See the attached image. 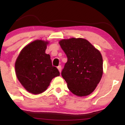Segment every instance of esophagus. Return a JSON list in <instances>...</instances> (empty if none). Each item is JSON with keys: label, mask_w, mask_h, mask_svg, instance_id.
Wrapping results in <instances>:
<instances>
[{"label": "esophagus", "mask_w": 125, "mask_h": 125, "mask_svg": "<svg viewBox=\"0 0 125 125\" xmlns=\"http://www.w3.org/2000/svg\"><path fill=\"white\" fill-rule=\"evenodd\" d=\"M57 69H59L60 73H61V66L59 65V66H57Z\"/></svg>", "instance_id": "esophagus-1"}]
</instances>
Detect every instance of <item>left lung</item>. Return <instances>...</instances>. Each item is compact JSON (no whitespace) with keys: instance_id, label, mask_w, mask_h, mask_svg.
Wrapping results in <instances>:
<instances>
[{"instance_id":"obj_1","label":"left lung","mask_w":125,"mask_h":125,"mask_svg":"<svg viewBox=\"0 0 125 125\" xmlns=\"http://www.w3.org/2000/svg\"><path fill=\"white\" fill-rule=\"evenodd\" d=\"M68 58L61 72L72 93L80 97L91 94L103 73V60L100 51L86 39L71 38L60 41Z\"/></svg>"}]
</instances>
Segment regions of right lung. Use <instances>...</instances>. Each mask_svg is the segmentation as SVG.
I'll use <instances>...</instances> for the list:
<instances>
[{
  "label": "right lung",
  "mask_w": 125,
  "mask_h": 125,
  "mask_svg": "<svg viewBox=\"0 0 125 125\" xmlns=\"http://www.w3.org/2000/svg\"><path fill=\"white\" fill-rule=\"evenodd\" d=\"M48 42L37 40L25 46L15 62L16 77L30 93L38 94L47 89L51 80L60 76L52 66L49 54L45 53Z\"/></svg>",
  "instance_id": "right-lung-1"
}]
</instances>
